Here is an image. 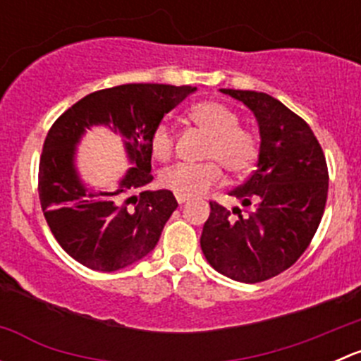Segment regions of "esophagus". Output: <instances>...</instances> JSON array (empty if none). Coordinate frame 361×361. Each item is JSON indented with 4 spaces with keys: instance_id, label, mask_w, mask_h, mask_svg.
Here are the masks:
<instances>
[{
    "instance_id": "esophagus-1",
    "label": "esophagus",
    "mask_w": 361,
    "mask_h": 361,
    "mask_svg": "<svg viewBox=\"0 0 361 361\" xmlns=\"http://www.w3.org/2000/svg\"><path fill=\"white\" fill-rule=\"evenodd\" d=\"M176 201H178V204H185L188 201V197H183V195H176Z\"/></svg>"
}]
</instances>
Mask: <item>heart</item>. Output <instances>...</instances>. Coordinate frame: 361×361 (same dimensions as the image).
<instances>
[{
    "instance_id": "1",
    "label": "heart",
    "mask_w": 361,
    "mask_h": 361,
    "mask_svg": "<svg viewBox=\"0 0 361 361\" xmlns=\"http://www.w3.org/2000/svg\"><path fill=\"white\" fill-rule=\"evenodd\" d=\"M188 116L204 133L209 134L201 164H176L160 174V185L183 197H195L211 190L224 180L222 167L232 176L250 173L260 155V140L251 129L241 127V118L232 108L218 101H202L188 110ZM150 152L160 162H167L174 154L173 129L167 122H159L150 133Z\"/></svg>"
}]
</instances>
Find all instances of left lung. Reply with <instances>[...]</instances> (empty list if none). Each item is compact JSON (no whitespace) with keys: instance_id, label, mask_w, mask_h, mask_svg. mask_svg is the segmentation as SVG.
Returning a JSON list of instances; mask_svg holds the SVG:
<instances>
[{"instance_id":"obj_1","label":"left lung","mask_w":361,"mask_h":361,"mask_svg":"<svg viewBox=\"0 0 361 361\" xmlns=\"http://www.w3.org/2000/svg\"><path fill=\"white\" fill-rule=\"evenodd\" d=\"M221 92L255 113L260 155L248 180L231 192L246 213L209 201L201 248L227 278L260 283L292 267L311 245L325 211L329 167L311 127L281 101L255 90Z\"/></svg>"}]
</instances>
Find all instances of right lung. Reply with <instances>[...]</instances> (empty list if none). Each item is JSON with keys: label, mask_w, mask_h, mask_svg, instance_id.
Returning a JSON list of instances; mask_svg holds the SVG:
<instances>
[{"label": "right lung", "mask_w": 361, "mask_h": 361, "mask_svg": "<svg viewBox=\"0 0 361 361\" xmlns=\"http://www.w3.org/2000/svg\"><path fill=\"white\" fill-rule=\"evenodd\" d=\"M195 87L126 83L96 90L50 127L38 169V194L54 238L71 258L111 272L141 260L157 245L178 207L171 190H147L152 176L150 133ZM108 125L126 141L135 167L110 192H89L74 169V147L85 128Z\"/></svg>", "instance_id": "right-lung-1"}]
</instances>
